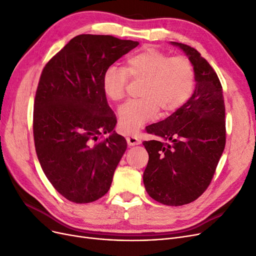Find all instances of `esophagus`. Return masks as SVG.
<instances>
[{
  "instance_id": "34e87169",
  "label": "esophagus",
  "mask_w": 256,
  "mask_h": 256,
  "mask_svg": "<svg viewBox=\"0 0 256 256\" xmlns=\"http://www.w3.org/2000/svg\"><path fill=\"white\" fill-rule=\"evenodd\" d=\"M126 141L128 146H137L141 144V140L139 138H137L136 136H128L126 137Z\"/></svg>"
}]
</instances>
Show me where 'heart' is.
Listing matches in <instances>:
<instances>
[{
    "label": "heart",
    "instance_id": "1",
    "mask_svg": "<svg viewBox=\"0 0 256 256\" xmlns=\"http://www.w3.org/2000/svg\"><path fill=\"white\" fill-rule=\"evenodd\" d=\"M130 78L144 80L140 99L126 102L118 110L119 128L123 134H135L153 120L159 108L168 114L180 108L190 99L195 86L194 65L186 56H170L154 48L130 56L126 68L110 65L101 79L102 90L112 101L126 97Z\"/></svg>",
    "mask_w": 256,
    "mask_h": 256
}]
</instances>
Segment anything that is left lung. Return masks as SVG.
Here are the masks:
<instances>
[{
	"instance_id": "1",
	"label": "left lung",
	"mask_w": 256,
	"mask_h": 256,
	"mask_svg": "<svg viewBox=\"0 0 256 256\" xmlns=\"http://www.w3.org/2000/svg\"><path fill=\"white\" fill-rule=\"evenodd\" d=\"M172 44L193 63L196 88L184 106L146 128L160 139L144 142V184L153 200L177 206L196 200L210 186L226 146V120L222 86L212 66L193 47Z\"/></svg>"
}]
</instances>
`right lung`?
I'll use <instances>...</instances> for the list:
<instances>
[{
    "mask_svg": "<svg viewBox=\"0 0 256 256\" xmlns=\"http://www.w3.org/2000/svg\"><path fill=\"white\" fill-rule=\"evenodd\" d=\"M112 36L79 34L46 63L36 92L34 139L47 179L66 200L106 195L126 150L102 90L106 68L138 46ZM110 132L106 138L99 136Z\"/></svg>",
    "mask_w": 256,
    "mask_h": 256,
    "instance_id": "right-lung-1",
    "label": "right lung"
}]
</instances>
